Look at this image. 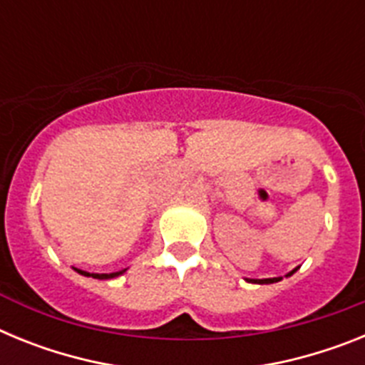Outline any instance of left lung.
Instances as JSON below:
<instances>
[{
	"label": "left lung",
	"instance_id": "left-lung-1",
	"mask_svg": "<svg viewBox=\"0 0 365 365\" xmlns=\"http://www.w3.org/2000/svg\"><path fill=\"white\" fill-rule=\"evenodd\" d=\"M292 272H294V270H292ZM291 272V274H292ZM291 274H289V276H291ZM279 279L282 278H267V279H247V282H250V283H276V282H279Z\"/></svg>",
	"mask_w": 365,
	"mask_h": 365
}]
</instances>
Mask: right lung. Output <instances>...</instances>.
<instances>
[{"mask_svg":"<svg viewBox=\"0 0 365 365\" xmlns=\"http://www.w3.org/2000/svg\"><path fill=\"white\" fill-rule=\"evenodd\" d=\"M76 272H80L82 276H93V278H96V279H111V278H117V276H120V274L125 272V270H120V272H111V274H89V272H83V270L76 269Z\"/></svg>","mask_w":365,"mask_h":365,"instance_id":"1","label":"right lung"}]
</instances>
